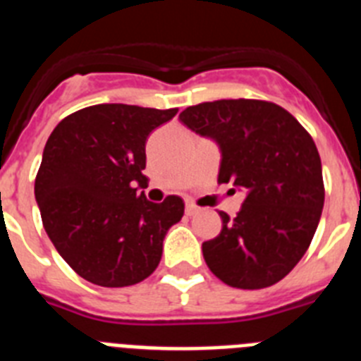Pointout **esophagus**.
<instances>
[{"mask_svg": "<svg viewBox=\"0 0 361 361\" xmlns=\"http://www.w3.org/2000/svg\"><path fill=\"white\" fill-rule=\"evenodd\" d=\"M199 214V208H197L193 202H186V215H197Z\"/></svg>", "mask_w": 361, "mask_h": 361, "instance_id": "esophagus-1", "label": "esophagus"}]
</instances>
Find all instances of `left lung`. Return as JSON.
Masks as SVG:
<instances>
[{"mask_svg": "<svg viewBox=\"0 0 361 361\" xmlns=\"http://www.w3.org/2000/svg\"><path fill=\"white\" fill-rule=\"evenodd\" d=\"M178 120L221 151L219 183L245 192L241 210L202 243L208 269L235 288L281 281L305 255L322 217V159L303 126L261 100H217L186 107Z\"/></svg>", "mask_w": 361, "mask_h": 361, "instance_id": "1", "label": "left lung"}]
</instances>
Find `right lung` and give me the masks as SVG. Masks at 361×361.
<instances>
[{
	"label": "right lung",
	"mask_w": 361,
	"mask_h": 361,
	"mask_svg": "<svg viewBox=\"0 0 361 361\" xmlns=\"http://www.w3.org/2000/svg\"><path fill=\"white\" fill-rule=\"evenodd\" d=\"M177 109L98 104L54 128L43 147L34 197L58 254L89 283L129 286L155 272L168 230L184 215L180 197L151 202L146 142Z\"/></svg>",
	"instance_id": "obj_1"
}]
</instances>
